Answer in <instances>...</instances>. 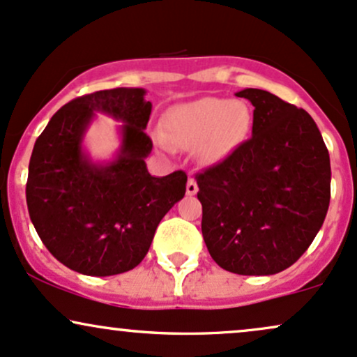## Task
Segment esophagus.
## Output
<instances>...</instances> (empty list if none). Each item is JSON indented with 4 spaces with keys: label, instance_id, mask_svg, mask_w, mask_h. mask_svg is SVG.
<instances>
[{
    "label": "esophagus",
    "instance_id": "obj_1",
    "mask_svg": "<svg viewBox=\"0 0 357 357\" xmlns=\"http://www.w3.org/2000/svg\"><path fill=\"white\" fill-rule=\"evenodd\" d=\"M199 192V185H197L195 178H188L187 182V195H195Z\"/></svg>",
    "mask_w": 357,
    "mask_h": 357
}]
</instances>
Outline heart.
<instances>
[{
  "label": "heart",
  "mask_w": 357,
  "mask_h": 357,
  "mask_svg": "<svg viewBox=\"0 0 357 357\" xmlns=\"http://www.w3.org/2000/svg\"><path fill=\"white\" fill-rule=\"evenodd\" d=\"M252 125V113L242 102L220 96H205L177 105L165 116V137L170 144L194 149L204 163L222 162L245 140ZM169 145L165 138H158Z\"/></svg>",
  "instance_id": "obj_1"
}]
</instances>
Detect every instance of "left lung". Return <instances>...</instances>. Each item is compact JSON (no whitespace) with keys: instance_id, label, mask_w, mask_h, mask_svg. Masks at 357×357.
<instances>
[{"instance_id":"8db88e82","label":"left lung","mask_w":357,"mask_h":357,"mask_svg":"<svg viewBox=\"0 0 357 357\" xmlns=\"http://www.w3.org/2000/svg\"><path fill=\"white\" fill-rule=\"evenodd\" d=\"M252 137L195 175L202 236L222 269L271 275L287 269L317 236L331 199L329 152L312 116L257 88Z\"/></svg>"}]
</instances>
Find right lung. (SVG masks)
Instances as JSON below:
<instances>
[{"label": "right lung", "instance_id": "obj_1", "mask_svg": "<svg viewBox=\"0 0 357 357\" xmlns=\"http://www.w3.org/2000/svg\"><path fill=\"white\" fill-rule=\"evenodd\" d=\"M95 111L124 121L119 155L108 164L82 152ZM150 113L144 88L95 91L63 105L36 138L26 182L29 219L46 249L71 271L96 278L132 271L163 215L185 195V172L152 177L146 170Z\"/></svg>", "mask_w": 357, "mask_h": 357}]
</instances>
